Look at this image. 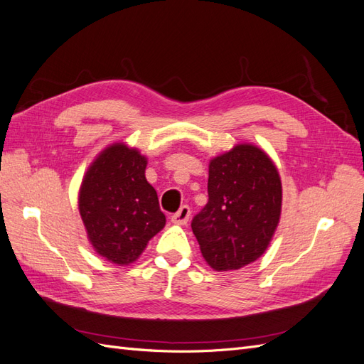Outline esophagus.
Wrapping results in <instances>:
<instances>
[{
  "instance_id": "1",
  "label": "esophagus",
  "mask_w": 364,
  "mask_h": 364,
  "mask_svg": "<svg viewBox=\"0 0 364 364\" xmlns=\"http://www.w3.org/2000/svg\"><path fill=\"white\" fill-rule=\"evenodd\" d=\"M190 215H191V209H190V206L183 205V206H181V209H179L178 213L171 215V222H173L174 225H181V226H183V225L188 223Z\"/></svg>"
}]
</instances>
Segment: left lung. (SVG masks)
Listing matches in <instances>:
<instances>
[{
  "label": "left lung",
  "mask_w": 364,
  "mask_h": 364,
  "mask_svg": "<svg viewBox=\"0 0 364 364\" xmlns=\"http://www.w3.org/2000/svg\"><path fill=\"white\" fill-rule=\"evenodd\" d=\"M208 197L191 222L205 261L228 272L258 259L281 217L282 185L273 161L252 144L235 146L209 162Z\"/></svg>",
  "instance_id": "left-lung-1"
}]
</instances>
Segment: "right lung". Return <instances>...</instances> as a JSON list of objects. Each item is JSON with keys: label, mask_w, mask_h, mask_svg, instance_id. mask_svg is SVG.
Wrapping results in <instances>:
<instances>
[{"label": "right lung", "mask_w": 364, "mask_h": 364, "mask_svg": "<svg viewBox=\"0 0 364 364\" xmlns=\"http://www.w3.org/2000/svg\"><path fill=\"white\" fill-rule=\"evenodd\" d=\"M146 167V156L117 142L90 165L80 186L79 211L87 238L98 255L118 266L136 261L165 226Z\"/></svg>", "instance_id": "right-lung-1"}]
</instances>
